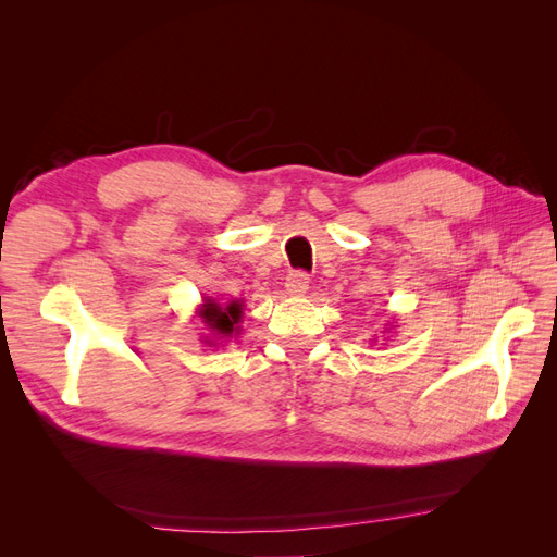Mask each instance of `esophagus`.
Listing matches in <instances>:
<instances>
[{
  "label": "esophagus",
  "mask_w": 557,
  "mask_h": 557,
  "mask_svg": "<svg viewBox=\"0 0 557 557\" xmlns=\"http://www.w3.org/2000/svg\"><path fill=\"white\" fill-rule=\"evenodd\" d=\"M285 288L290 295H301L309 290V274L307 272H290L285 276Z\"/></svg>",
  "instance_id": "obj_1"
}]
</instances>
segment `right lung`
<instances>
[{"label": "right lung", "mask_w": 557, "mask_h": 557, "mask_svg": "<svg viewBox=\"0 0 557 557\" xmlns=\"http://www.w3.org/2000/svg\"><path fill=\"white\" fill-rule=\"evenodd\" d=\"M242 315H244L242 301H230L227 307L215 305V301H207V305L201 307V318H205V323L215 334H223V336L237 334Z\"/></svg>", "instance_id": "1"}]
</instances>
